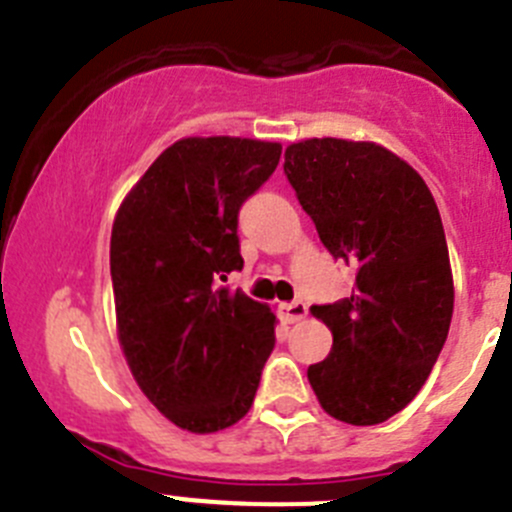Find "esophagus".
I'll return each instance as SVG.
<instances>
[{
    "instance_id": "1",
    "label": "esophagus",
    "mask_w": 512,
    "mask_h": 512,
    "mask_svg": "<svg viewBox=\"0 0 512 512\" xmlns=\"http://www.w3.org/2000/svg\"><path fill=\"white\" fill-rule=\"evenodd\" d=\"M278 311H281L283 321L296 323V321H301V318H306L308 308L303 301H291V303H281V306H278Z\"/></svg>"
}]
</instances>
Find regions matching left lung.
Segmentation results:
<instances>
[{"instance_id": "left-lung-1", "label": "left lung", "mask_w": 512, "mask_h": 512, "mask_svg": "<svg viewBox=\"0 0 512 512\" xmlns=\"http://www.w3.org/2000/svg\"><path fill=\"white\" fill-rule=\"evenodd\" d=\"M288 184L356 288L311 306L333 348L308 366L328 416L376 426L408 406L438 361L453 276L438 206L413 166L371 141L308 139L286 149Z\"/></svg>"}]
</instances>
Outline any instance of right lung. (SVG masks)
Instances as JSON below:
<instances>
[{
	"label": "right lung",
	"instance_id": "add662e5",
	"mask_svg": "<svg viewBox=\"0 0 512 512\" xmlns=\"http://www.w3.org/2000/svg\"><path fill=\"white\" fill-rule=\"evenodd\" d=\"M281 144L181 139L129 191L111 229V286L126 363L179 428L216 433L249 413L276 316L221 286L244 268L239 211Z\"/></svg>",
	"mask_w": 512,
	"mask_h": 512
}]
</instances>
